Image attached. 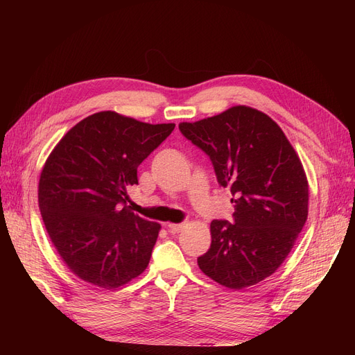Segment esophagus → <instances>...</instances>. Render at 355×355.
<instances>
[{
	"label": "esophagus",
	"mask_w": 355,
	"mask_h": 355,
	"mask_svg": "<svg viewBox=\"0 0 355 355\" xmlns=\"http://www.w3.org/2000/svg\"><path fill=\"white\" fill-rule=\"evenodd\" d=\"M184 225L185 223H167V228L170 232L176 234V232H180L182 230H184Z\"/></svg>",
	"instance_id": "esophagus-1"
}]
</instances>
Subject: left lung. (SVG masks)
<instances>
[{"instance_id":"8db88e82","label":"left lung","mask_w":355,"mask_h":355,"mask_svg":"<svg viewBox=\"0 0 355 355\" xmlns=\"http://www.w3.org/2000/svg\"><path fill=\"white\" fill-rule=\"evenodd\" d=\"M179 130L207 154L219 185L228 187L232 222L210 223V249L200 270L230 288H243L277 271L308 218V180L283 130L266 114L232 106Z\"/></svg>"}]
</instances>
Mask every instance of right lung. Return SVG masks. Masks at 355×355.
Masks as SVG:
<instances>
[{
    "label": "right lung",
    "instance_id": "obj_1",
    "mask_svg": "<svg viewBox=\"0 0 355 355\" xmlns=\"http://www.w3.org/2000/svg\"><path fill=\"white\" fill-rule=\"evenodd\" d=\"M173 128L103 111L73 125L47 158L38 185L41 216L81 280L115 288L146 270L161 227L125 206L127 189Z\"/></svg>",
    "mask_w": 355,
    "mask_h": 355
}]
</instances>
